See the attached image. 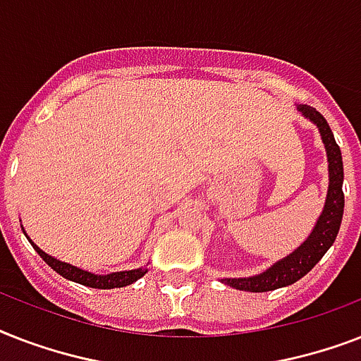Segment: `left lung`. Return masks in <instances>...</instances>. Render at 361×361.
I'll list each match as a JSON object with an SVG mask.
<instances>
[{
  "label": "left lung",
  "instance_id": "left-lung-1",
  "mask_svg": "<svg viewBox=\"0 0 361 361\" xmlns=\"http://www.w3.org/2000/svg\"><path fill=\"white\" fill-rule=\"evenodd\" d=\"M298 110L303 118L313 121L319 127V133L324 142L326 155H328V172H330V185L322 214L317 219L313 232L303 241L302 245L294 249L290 255L281 258L274 266H269L266 271L252 277H238V279H221L225 285L245 292H268L288 286L307 275L317 266L326 251L334 245L337 238L339 226L343 219V208H345V195H343V157L341 149L337 146L330 125L324 120V116L319 110L307 104H300Z\"/></svg>",
  "mask_w": 361,
  "mask_h": 361
}]
</instances>
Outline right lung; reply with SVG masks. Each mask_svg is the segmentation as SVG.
I'll return each mask as SVG.
<instances>
[{
  "mask_svg": "<svg viewBox=\"0 0 361 361\" xmlns=\"http://www.w3.org/2000/svg\"><path fill=\"white\" fill-rule=\"evenodd\" d=\"M30 240V238H27ZM30 243L33 245L37 252H39V257L44 260V262L50 266V268L59 274L61 277L69 281H75V283H80L84 286H92V288H121V286H127V285H133L135 281H138L140 277H144L147 269L146 268H138V269H129V271H114V274H109V275H95L92 271H86V269H80L76 268V266H71L67 262H61L58 258L50 257L47 252L39 249V247L30 240Z\"/></svg>",
  "mask_w": 361,
  "mask_h": 361,
  "instance_id": "1",
  "label": "right lung"
}]
</instances>
